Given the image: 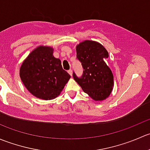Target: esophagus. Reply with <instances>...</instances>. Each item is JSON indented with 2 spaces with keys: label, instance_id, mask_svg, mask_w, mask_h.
Here are the masks:
<instances>
[{
  "label": "esophagus",
  "instance_id": "34e87169",
  "mask_svg": "<svg viewBox=\"0 0 150 150\" xmlns=\"http://www.w3.org/2000/svg\"><path fill=\"white\" fill-rule=\"evenodd\" d=\"M67 72H68V73L69 74V75H72V69H69V70H68Z\"/></svg>",
  "mask_w": 150,
  "mask_h": 150
}]
</instances>
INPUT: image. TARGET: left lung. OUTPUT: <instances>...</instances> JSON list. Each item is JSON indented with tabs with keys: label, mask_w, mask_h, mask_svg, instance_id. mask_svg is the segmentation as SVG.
<instances>
[{
	"label": "left lung",
	"mask_w": 150,
	"mask_h": 150,
	"mask_svg": "<svg viewBox=\"0 0 150 150\" xmlns=\"http://www.w3.org/2000/svg\"><path fill=\"white\" fill-rule=\"evenodd\" d=\"M76 52L83 71L81 77L73 72L74 80L93 100H104L110 96L114 84L112 71L105 63L108 52L102 45L92 40L78 45Z\"/></svg>",
	"instance_id": "1"
}]
</instances>
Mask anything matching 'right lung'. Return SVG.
Masks as SVG:
<instances>
[{
  "mask_svg": "<svg viewBox=\"0 0 150 150\" xmlns=\"http://www.w3.org/2000/svg\"><path fill=\"white\" fill-rule=\"evenodd\" d=\"M19 75L33 96L45 100L58 96L70 78L60 59L53 56V48L46 46H39L30 53L21 66Z\"/></svg>",
  "mask_w": 150,
  "mask_h": 150,
  "instance_id": "obj_1",
  "label": "right lung"
}]
</instances>
